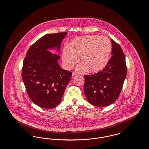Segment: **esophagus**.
Here are the masks:
<instances>
[{"mask_svg": "<svg viewBox=\"0 0 149 149\" xmlns=\"http://www.w3.org/2000/svg\"><path fill=\"white\" fill-rule=\"evenodd\" d=\"M75 75H77V73H76V72H72V77H75Z\"/></svg>", "mask_w": 149, "mask_h": 149, "instance_id": "obj_1", "label": "esophagus"}]
</instances>
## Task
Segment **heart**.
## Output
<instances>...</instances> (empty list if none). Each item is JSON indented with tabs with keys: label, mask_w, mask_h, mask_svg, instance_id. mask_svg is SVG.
Segmentation results:
<instances>
[{
	"label": "heart",
	"mask_w": 149,
	"mask_h": 149,
	"mask_svg": "<svg viewBox=\"0 0 149 149\" xmlns=\"http://www.w3.org/2000/svg\"><path fill=\"white\" fill-rule=\"evenodd\" d=\"M112 44L106 36L88 35L73 39L63 50L62 60L65 67L71 69L78 62L81 64L77 71L97 73L102 71L109 62Z\"/></svg>",
	"instance_id": "heart-1"
}]
</instances>
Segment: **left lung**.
<instances>
[{
  "label": "left lung",
  "mask_w": 149,
  "mask_h": 149,
  "mask_svg": "<svg viewBox=\"0 0 149 149\" xmlns=\"http://www.w3.org/2000/svg\"><path fill=\"white\" fill-rule=\"evenodd\" d=\"M112 57L106 66L97 74L85 75L84 92L94 106L111 105L120 94L127 74L125 56L120 46L111 39Z\"/></svg>",
  "instance_id": "obj_1"
}]
</instances>
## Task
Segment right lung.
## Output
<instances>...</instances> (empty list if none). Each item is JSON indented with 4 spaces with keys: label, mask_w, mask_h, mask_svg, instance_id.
<instances>
[{
    "label": "right lung",
    "mask_w": 149,
    "mask_h": 149,
    "mask_svg": "<svg viewBox=\"0 0 149 149\" xmlns=\"http://www.w3.org/2000/svg\"><path fill=\"white\" fill-rule=\"evenodd\" d=\"M68 32L47 34L34 43L23 60L22 79L30 99L45 109L56 107L61 102L72 72L60 68V57L50 52H59Z\"/></svg>",
    "instance_id": "add662e5"
}]
</instances>
